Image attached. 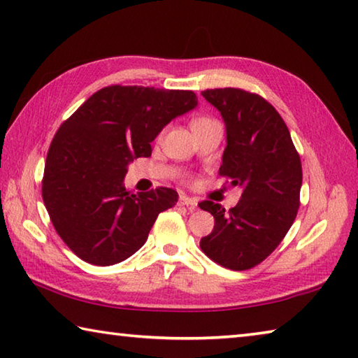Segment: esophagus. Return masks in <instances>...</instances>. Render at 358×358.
<instances>
[{
	"instance_id": "obj_1",
	"label": "esophagus",
	"mask_w": 358,
	"mask_h": 358,
	"mask_svg": "<svg viewBox=\"0 0 358 358\" xmlns=\"http://www.w3.org/2000/svg\"><path fill=\"white\" fill-rule=\"evenodd\" d=\"M178 205H180V207H187L189 210H194L197 207V201H196V199H191V197L185 196V194H181L180 199H178Z\"/></svg>"
}]
</instances>
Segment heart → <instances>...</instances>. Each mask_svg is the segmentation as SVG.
Returning <instances> with one entry per match:
<instances>
[{"label":"heart","mask_w":358,"mask_h":358,"mask_svg":"<svg viewBox=\"0 0 358 358\" xmlns=\"http://www.w3.org/2000/svg\"><path fill=\"white\" fill-rule=\"evenodd\" d=\"M205 118H201V120H196V121H203ZM196 121H194V123H196Z\"/></svg>","instance_id":"obj_1"}]
</instances>
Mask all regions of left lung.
Here are the masks:
<instances>
[{"label": "left lung", "instance_id": "8db88e82", "mask_svg": "<svg viewBox=\"0 0 358 358\" xmlns=\"http://www.w3.org/2000/svg\"><path fill=\"white\" fill-rule=\"evenodd\" d=\"M202 96L221 112L227 147L220 175L241 186L234 208L203 201L215 217L201 240L207 256L230 270H248L270 256L286 237L300 205L301 162L290 132L275 107L240 88L205 90Z\"/></svg>", "mask_w": 358, "mask_h": 358}]
</instances>
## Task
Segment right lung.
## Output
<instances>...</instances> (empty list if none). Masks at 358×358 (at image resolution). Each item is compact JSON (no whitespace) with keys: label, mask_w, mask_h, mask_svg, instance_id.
I'll return each instance as SVG.
<instances>
[{"label":"right lung","mask_w":358,"mask_h":358,"mask_svg":"<svg viewBox=\"0 0 358 358\" xmlns=\"http://www.w3.org/2000/svg\"><path fill=\"white\" fill-rule=\"evenodd\" d=\"M185 90L112 85L96 92L59 126L45 159L42 199L53 227L85 262L107 266L131 257L177 191L131 192L123 180L136 157L173 118L192 110Z\"/></svg>","instance_id":"right-lung-1"}]
</instances>
